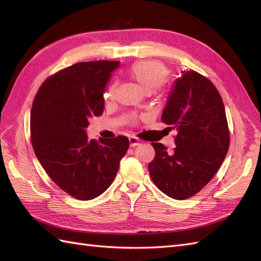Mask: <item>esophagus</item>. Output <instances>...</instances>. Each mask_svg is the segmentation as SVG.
<instances>
[{
    "mask_svg": "<svg viewBox=\"0 0 261 261\" xmlns=\"http://www.w3.org/2000/svg\"><path fill=\"white\" fill-rule=\"evenodd\" d=\"M128 140H129V146H130V147H136V146H138V145L140 144V143H139V139L136 138V137H134V136L129 137Z\"/></svg>",
    "mask_w": 261,
    "mask_h": 261,
    "instance_id": "34e87169",
    "label": "esophagus"
}]
</instances>
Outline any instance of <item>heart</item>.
<instances>
[{
  "mask_svg": "<svg viewBox=\"0 0 261 261\" xmlns=\"http://www.w3.org/2000/svg\"><path fill=\"white\" fill-rule=\"evenodd\" d=\"M169 75L167 66L156 61H139L132 64L126 70V76L144 93H152L165 82ZM113 88L105 92V100H111Z\"/></svg>",
  "mask_w": 261,
  "mask_h": 261,
  "instance_id": "obj_1",
  "label": "heart"
}]
</instances>
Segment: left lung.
Returning <instances> with one entry per match:
<instances>
[{
  "label": "left lung",
  "mask_w": 261,
  "mask_h": 261,
  "mask_svg": "<svg viewBox=\"0 0 261 261\" xmlns=\"http://www.w3.org/2000/svg\"><path fill=\"white\" fill-rule=\"evenodd\" d=\"M171 88L161 121L176 128L175 148L152 143L155 155L148 170L155 186L174 199H186L206 186L230 147L225 109L208 78L183 70Z\"/></svg>",
  "instance_id": "obj_1"
}]
</instances>
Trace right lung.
<instances>
[{"label": "right lung", "instance_id": "right-lung-1", "mask_svg": "<svg viewBox=\"0 0 261 261\" xmlns=\"http://www.w3.org/2000/svg\"><path fill=\"white\" fill-rule=\"evenodd\" d=\"M117 61L82 62L49 77L38 90L30 113L35 153L51 179L81 200L105 193L127 151L125 136L88 139L86 128L103 113L106 87Z\"/></svg>", "mask_w": 261, "mask_h": 261}]
</instances>
